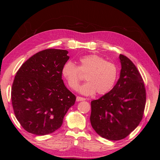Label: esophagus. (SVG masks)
Returning a JSON list of instances; mask_svg holds the SVG:
<instances>
[{"instance_id": "34e87169", "label": "esophagus", "mask_w": 160, "mask_h": 160, "mask_svg": "<svg viewBox=\"0 0 160 160\" xmlns=\"http://www.w3.org/2000/svg\"><path fill=\"white\" fill-rule=\"evenodd\" d=\"M77 101H85V98H82V97H79V96H77V99H76Z\"/></svg>"}]
</instances>
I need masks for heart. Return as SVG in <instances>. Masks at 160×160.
I'll list each match as a JSON object with an SVG mask.
<instances>
[{
  "instance_id": "b5f03b06",
  "label": "heart",
  "mask_w": 160,
  "mask_h": 160,
  "mask_svg": "<svg viewBox=\"0 0 160 160\" xmlns=\"http://www.w3.org/2000/svg\"><path fill=\"white\" fill-rule=\"evenodd\" d=\"M88 81L79 88L80 93L92 95L98 92L105 95L109 92L115 83L118 75V67L114 62L107 61L97 55H85L79 58V65L67 62L62 69V75L69 88L77 90L83 77Z\"/></svg>"
}]
</instances>
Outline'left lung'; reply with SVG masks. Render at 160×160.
<instances>
[{
  "label": "left lung",
  "instance_id": "8db88e82",
  "mask_svg": "<svg viewBox=\"0 0 160 160\" xmlns=\"http://www.w3.org/2000/svg\"><path fill=\"white\" fill-rule=\"evenodd\" d=\"M120 77L109 93L91 102V124L103 138L120 140L136 128L143 118L146 102L144 82L129 58L119 55Z\"/></svg>",
  "mask_w": 160,
  "mask_h": 160
}]
</instances>
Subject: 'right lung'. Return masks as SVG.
<instances>
[{
	"mask_svg": "<svg viewBox=\"0 0 160 160\" xmlns=\"http://www.w3.org/2000/svg\"><path fill=\"white\" fill-rule=\"evenodd\" d=\"M66 50L48 49L32 55L17 72L11 89L16 118L28 133H51L62 123L76 97L62 79L69 60Z\"/></svg>",
	"mask_w": 160,
	"mask_h": 160,
	"instance_id": "add662e5",
	"label": "right lung"
}]
</instances>
